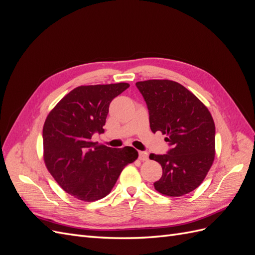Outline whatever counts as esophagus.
Masks as SVG:
<instances>
[{
	"mask_svg": "<svg viewBox=\"0 0 255 255\" xmlns=\"http://www.w3.org/2000/svg\"><path fill=\"white\" fill-rule=\"evenodd\" d=\"M138 158H139V159H140V160H142V161L148 160V159H149V157H148V153L140 151V152H139V157H138Z\"/></svg>",
	"mask_w": 255,
	"mask_h": 255,
	"instance_id": "obj_1",
	"label": "esophagus"
}]
</instances>
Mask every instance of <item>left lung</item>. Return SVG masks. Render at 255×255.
Returning a JSON list of instances; mask_svg holds the SVG:
<instances>
[{
  "instance_id": "left-lung-1",
  "label": "left lung",
  "mask_w": 255,
  "mask_h": 255,
  "mask_svg": "<svg viewBox=\"0 0 255 255\" xmlns=\"http://www.w3.org/2000/svg\"><path fill=\"white\" fill-rule=\"evenodd\" d=\"M150 115L153 133L167 135L171 149L150 154L163 168L154 183L161 195L180 197L203 182L215 158V123L207 107L183 85L170 80L136 83Z\"/></svg>"
}]
</instances>
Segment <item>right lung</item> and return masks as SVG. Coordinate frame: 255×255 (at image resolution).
Segmentation results:
<instances>
[{
  "mask_svg": "<svg viewBox=\"0 0 255 255\" xmlns=\"http://www.w3.org/2000/svg\"><path fill=\"white\" fill-rule=\"evenodd\" d=\"M128 83L79 86L66 95L45 119L43 159L59 186L82 201L94 202L112 191L127 165L138 157L132 146L112 149L91 140L104 133L113 99Z\"/></svg>",
  "mask_w": 255,
  "mask_h": 255,
  "instance_id": "right-lung-1",
  "label": "right lung"
}]
</instances>
